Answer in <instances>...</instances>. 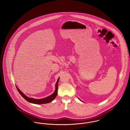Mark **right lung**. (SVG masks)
Here are the masks:
<instances>
[{
	"label": "right lung",
	"instance_id": "right-lung-1",
	"mask_svg": "<svg viewBox=\"0 0 130 130\" xmlns=\"http://www.w3.org/2000/svg\"><path fill=\"white\" fill-rule=\"evenodd\" d=\"M59 80V78H58L57 83L56 84V89H55V91L54 92V93L51 94V95L49 96L48 97L43 98V99H36L34 98H29L27 96L25 95V94H24L22 92H21V90L19 89L17 87V86H16V88L18 89L19 92L20 93L21 95L22 96V97L23 98H24L26 101H27L33 104H46V103H48L51 102V101H52L56 97V96L57 95V91H58V82Z\"/></svg>",
	"mask_w": 130,
	"mask_h": 130
}]
</instances>
